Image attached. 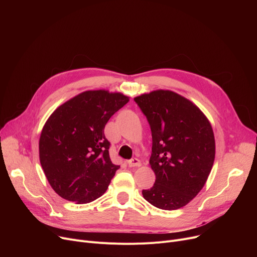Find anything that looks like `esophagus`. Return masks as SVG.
<instances>
[{
	"label": "esophagus",
	"mask_w": 257,
	"mask_h": 257,
	"mask_svg": "<svg viewBox=\"0 0 257 257\" xmlns=\"http://www.w3.org/2000/svg\"><path fill=\"white\" fill-rule=\"evenodd\" d=\"M129 167H141V160L138 158H131L130 160L127 161Z\"/></svg>",
	"instance_id": "1"
}]
</instances>
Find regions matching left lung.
<instances>
[{
    "mask_svg": "<svg viewBox=\"0 0 257 257\" xmlns=\"http://www.w3.org/2000/svg\"><path fill=\"white\" fill-rule=\"evenodd\" d=\"M134 101L151 128L149 163L156 176L143 196L160 209L183 207L204 186L213 165L215 144L209 120L190 100L171 90L144 93Z\"/></svg>",
    "mask_w": 257,
    "mask_h": 257,
    "instance_id": "1",
    "label": "left lung"
}]
</instances>
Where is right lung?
Here are the masks:
<instances>
[{
	"label": "right lung",
	"instance_id": "right-lung-1",
	"mask_svg": "<svg viewBox=\"0 0 257 257\" xmlns=\"http://www.w3.org/2000/svg\"><path fill=\"white\" fill-rule=\"evenodd\" d=\"M128 101L119 92L87 90L50 115L40 134L39 159L61 198L85 204L106 192L119 166L111 163L104 128Z\"/></svg>",
	"mask_w": 257,
	"mask_h": 257
}]
</instances>
